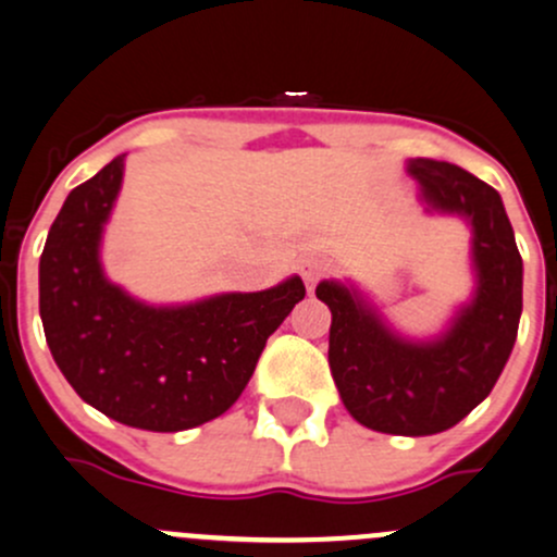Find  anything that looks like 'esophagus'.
Segmentation results:
<instances>
[{
    "instance_id": "34e87169",
    "label": "esophagus",
    "mask_w": 557,
    "mask_h": 557,
    "mask_svg": "<svg viewBox=\"0 0 557 557\" xmlns=\"http://www.w3.org/2000/svg\"><path fill=\"white\" fill-rule=\"evenodd\" d=\"M299 274H301V280H305V283H307V288L312 290L314 283H318V280H323L325 274H329V267H325L323 261H314V258H307V261H301Z\"/></svg>"
}]
</instances>
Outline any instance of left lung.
Returning a JSON list of instances; mask_svg holds the SVG:
<instances>
[{
    "mask_svg": "<svg viewBox=\"0 0 557 557\" xmlns=\"http://www.w3.org/2000/svg\"><path fill=\"white\" fill-rule=\"evenodd\" d=\"M407 172L429 210L471 223L474 299L442 336L409 342L347 285L325 280L314 296L331 310L329 367L347 412L380 434L431 436L460 423L502 377L518 339L522 258L496 188L447 161L412 159Z\"/></svg>",
    "mask_w": 557,
    "mask_h": 557,
    "instance_id": "obj_1",
    "label": "left lung"
}]
</instances>
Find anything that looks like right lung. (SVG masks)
I'll return each mask as SVG.
<instances>
[{
  "mask_svg": "<svg viewBox=\"0 0 557 557\" xmlns=\"http://www.w3.org/2000/svg\"><path fill=\"white\" fill-rule=\"evenodd\" d=\"M121 180L115 156L66 196L39 258V318L55 367L83 401L132 429L172 434L237 401L267 339L307 290L290 277L183 307L132 299L99 263Z\"/></svg>",
  "mask_w": 557,
  "mask_h": 557,
  "instance_id": "right-lung-1",
  "label": "right lung"
}]
</instances>
